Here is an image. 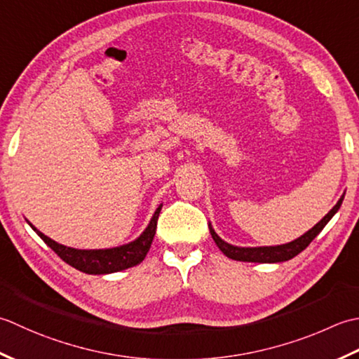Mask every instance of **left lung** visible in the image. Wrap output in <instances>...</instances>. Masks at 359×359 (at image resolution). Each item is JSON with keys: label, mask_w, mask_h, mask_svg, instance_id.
<instances>
[{"label": "left lung", "mask_w": 359, "mask_h": 359, "mask_svg": "<svg viewBox=\"0 0 359 359\" xmlns=\"http://www.w3.org/2000/svg\"><path fill=\"white\" fill-rule=\"evenodd\" d=\"M344 196H341L339 201L336 203V206L328 212V214L320 220L316 226L305 232L302 237L296 238L294 241H290L287 245H279V246H260V248H238V246H232L229 243H226L220 237L217 236L215 231L212 229V226H209L210 236L214 238L217 246L220 248V251L232 260H238V262H257V263H277V262H285L290 260L292 257H296L299 252H302L306 246H309L313 238L318 236V233L324 229V226L332 220V217L338 212L341 208Z\"/></svg>", "instance_id": "1"}]
</instances>
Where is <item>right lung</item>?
I'll return each instance as SVG.
<instances>
[{
    "mask_svg": "<svg viewBox=\"0 0 359 359\" xmlns=\"http://www.w3.org/2000/svg\"><path fill=\"white\" fill-rule=\"evenodd\" d=\"M161 208L163 206H159L155 214H153L150 224L141 233V237L131 241L128 245L111 248V250H74V248L57 243V241L46 237L45 233L36 231L31 223L29 224L32 226V229L39 233L40 238L45 241L50 250L72 268L86 274H109L135 266L145 259V255H147L151 246L153 237H155Z\"/></svg>",
    "mask_w": 359,
    "mask_h": 359,
    "instance_id": "obj_1",
    "label": "right lung"
}]
</instances>
